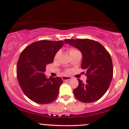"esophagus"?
<instances>
[{
  "label": "esophagus",
  "instance_id": "34e87169",
  "mask_svg": "<svg viewBox=\"0 0 129 129\" xmlns=\"http://www.w3.org/2000/svg\"><path fill=\"white\" fill-rule=\"evenodd\" d=\"M62 80H63V81H67V80H69L71 79V77L69 76H63L62 77Z\"/></svg>",
  "mask_w": 129,
  "mask_h": 129
}]
</instances>
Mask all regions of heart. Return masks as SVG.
Instances as JSON below:
<instances>
[{"mask_svg": "<svg viewBox=\"0 0 129 129\" xmlns=\"http://www.w3.org/2000/svg\"><path fill=\"white\" fill-rule=\"evenodd\" d=\"M75 50V49H71V50H70V51H69V52H71V51H72V50Z\"/></svg>", "mask_w": 129, "mask_h": 129, "instance_id": "heart-1", "label": "heart"}]
</instances>
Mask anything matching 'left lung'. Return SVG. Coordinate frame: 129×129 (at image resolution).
<instances>
[{"label":"left lung","mask_w":129,"mask_h":129,"mask_svg":"<svg viewBox=\"0 0 129 129\" xmlns=\"http://www.w3.org/2000/svg\"><path fill=\"white\" fill-rule=\"evenodd\" d=\"M82 54L81 68L86 71L85 82L78 79L79 85L74 90L75 98L80 102L90 103L101 99L109 87L113 77L111 57L99 42L88 39H66Z\"/></svg>","instance_id":"1"}]
</instances>
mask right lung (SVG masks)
<instances>
[{"label":"right lung","mask_w":129,"mask_h":129,"mask_svg":"<svg viewBox=\"0 0 129 129\" xmlns=\"http://www.w3.org/2000/svg\"><path fill=\"white\" fill-rule=\"evenodd\" d=\"M63 45V41L39 40L26 47L20 54L17 66L18 82L24 94L33 102L46 104L58 96L62 79H48L44 72Z\"/></svg>","instance_id":"obj_1"}]
</instances>
